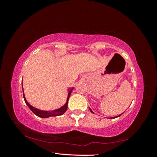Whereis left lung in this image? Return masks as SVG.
Here are the masks:
<instances>
[{"instance_id":"left-lung-1","label":"left lung","mask_w":157,"mask_h":157,"mask_svg":"<svg viewBox=\"0 0 157 157\" xmlns=\"http://www.w3.org/2000/svg\"><path fill=\"white\" fill-rule=\"evenodd\" d=\"M89 109H90V111H91V113H94V111H92V110L91 109H90V108H89ZM123 113H121V114H120V115H118V116H115V117H112V118H110L111 119V118H118V117H119V116H121V115H122V114H123Z\"/></svg>"}]
</instances>
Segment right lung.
Listing matches in <instances>:
<instances>
[{"instance_id": "right-lung-1", "label": "right lung", "mask_w": 157, "mask_h": 157, "mask_svg": "<svg viewBox=\"0 0 157 157\" xmlns=\"http://www.w3.org/2000/svg\"><path fill=\"white\" fill-rule=\"evenodd\" d=\"M22 88H23V83H22ZM73 89H74V87H72V88H69L68 89V97H67V100H66V104L63 105L62 107H61L59 109H57L52 110V111H43V110L38 109L34 107L33 106H32L31 105L29 104V103L28 102V101L26 100L25 95H24V92H23V98H24L25 104L28 106V107L30 109V110L33 111V112L35 114L36 116L40 117V118H48V117H51V116H61L66 112V111L67 110V107H68V99H69V98H70L71 92H72Z\"/></svg>"}]
</instances>
